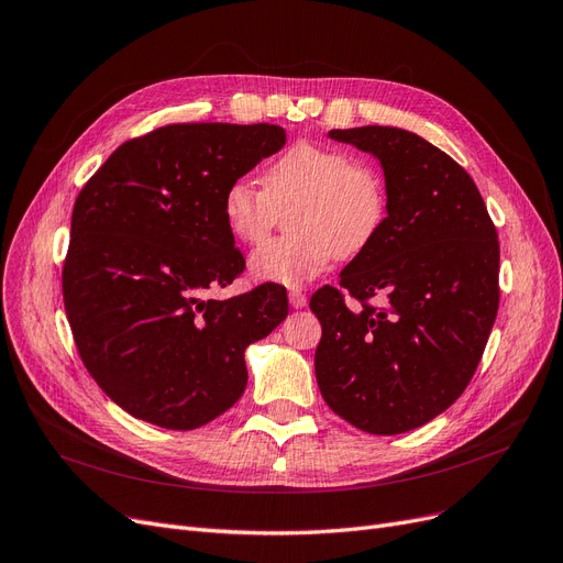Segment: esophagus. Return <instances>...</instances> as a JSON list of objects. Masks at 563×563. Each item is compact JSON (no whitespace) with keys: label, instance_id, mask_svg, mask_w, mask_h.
<instances>
[{"label":"esophagus","instance_id":"obj_1","mask_svg":"<svg viewBox=\"0 0 563 563\" xmlns=\"http://www.w3.org/2000/svg\"><path fill=\"white\" fill-rule=\"evenodd\" d=\"M288 302H290V307H294V309H302V307H307V296L302 294V290L294 288L288 294Z\"/></svg>","mask_w":563,"mask_h":563}]
</instances>
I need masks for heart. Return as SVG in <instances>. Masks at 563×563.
<instances>
[{"instance_id":"heart-1","label":"heart","mask_w":563,"mask_h":563,"mask_svg":"<svg viewBox=\"0 0 563 563\" xmlns=\"http://www.w3.org/2000/svg\"><path fill=\"white\" fill-rule=\"evenodd\" d=\"M290 233L252 254L250 269L261 282L302 286L319 277L334 256L351 258L378 238L386 221L380 177L344 150L296 143L267 166L263 187L246 177L223 191L221 217L229 233L258 244L273 231L279 208L294 206Z\"/></svg>"}]
</instances>
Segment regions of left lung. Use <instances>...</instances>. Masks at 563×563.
<instances>
[{
  "label": "left lung",
  "mask_w": 563,
  "mask_h": 563,
  "mask_svg": "<svg viewBox=\"0 0 563 563\" xmlns=\"http://www.w3.org/2000/svg\"><path fill=\"white\" fill-rule=\"evenodd\" d=\"M386 177L378 238L309 307L323 336L313 369L328 407L369 434L443 413L474 376L499 309V240L471 175L397 126L332 129ZM361 305L346 308L343 294ZM380 292L386 308L366 300Z\"/></svg>",
  "instance_id": "1"
}]
</instances>
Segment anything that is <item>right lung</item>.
I'll return each mask as SVG.
<instances>
[{
    "label": "right lung",
    "mask_w": 563,
    "mask_h": 563,
    "mask_svg": "<svg viewBox=\"0 0 563 563\" xmlns=\"http://www.w3.org/2000/svg\"><path fill=\"white\" fill-rule=\"evenodd\" d=\"M284 143L277 124H168L120 145L78 194L66 319L87 372L133 418L196 430L229 411L246 346L286 319L277 284L206 298L244 269L223 191Z\"/></svg>",
    "instance_id": "right-lung-1"
}]
</instances>
